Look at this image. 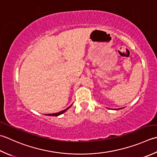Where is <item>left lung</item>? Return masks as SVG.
<instances>
[{
    "mask_svg": "<svg viewBox=\"0 0 157 157\" xmlns=\"http://www.w3.org/2000/svg\"><path fill=\"white\" fill-rule=\"evenodd\" d=\"M114 109V110H118V109Z\"/></svg>",
    "mask_w": 157,
    "mask_h": 157,
    "instance_id": "8db88e82",
    "label": "left lung"
}]
</instances>
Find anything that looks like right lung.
Wrapping results in <instances>:
<instances>
[{
	"label": "right lung",
	"mask_w": 157,
	"mask_h": 157,
	"mask_svg": "<svg viewBox=\"0 0 157 157\" xmlns=\"http://www.w3.org/2000/svg\"><path fill=\"white\" fill-rule=\"evenodd\" d=\"M71 105H70L69 107H67V109H64V110H63V111H61V112H57V113H50V114H47L46 116H59V115H61V114H63V113H64L65 112L67 109H68L69 108H70L71 107Z\"/></svg>",
	"instance_id": "1"
}]
</instances>
